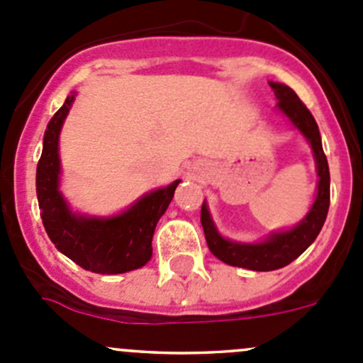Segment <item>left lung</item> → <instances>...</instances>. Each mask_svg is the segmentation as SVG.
Returning a JSON list of instances; mask_svg holds the SVG:
<instances>
[{
    "instance_id": "obj_1",
    "label": "left lung",
    "mask_w": 363,
    "mask_h": 363,
    "mask_svg": "<svg viewBox=\"0 0 363 363\" xmlns=\"http://www.w3.org/2000/svg\"><path fill=\"white\" fill-rule=\"evenodd\" d=\"M270 87H272L277 100H279L277 105L281 107V111L290 117L291 123L302 131L303 137L309 140L311 147H313L318 175H320L316 202H314L309 214L306 216V219L300 225H296L290 232L274 233L263 244H239L223 239L216 232L214 223L208 216L205 203L202 205V226L205 240H207V246L212 255L221 259V262L228 263V265L258 270V272L277 270L298 258L318 237L325 219H327L328 205H330V172H328V161L323 152V147H321L320 130H318L313 113L302 104V100L296 96L291 87L279 82H270Z\"/></svg>"
}]
</instances>
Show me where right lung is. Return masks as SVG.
Instances as JSON below:
<instances>
[{"label": "right lung", "mask_w": 363, "mask_h": 363, "mask_svg": "<svg viewBox=\"0 0 363 363\" xmlns=\"http://www.w3.org/2000/svg\"><path fill=\"white\" fill-rule=\"evenodd\" d=\"M73 96L52 116L43 135V151L36 167V196L43 226L54 246L82 269L98 274H123L144 267L152 256L156 223L174 199L181 181L142 196L133 207L108 219L82 218L69 212L57 189V140Z\"/></svg>", "instance_id": "right-lung-1"}]
</instances>
